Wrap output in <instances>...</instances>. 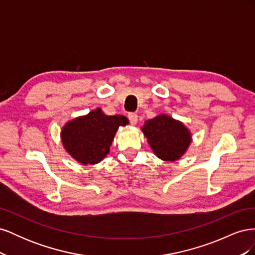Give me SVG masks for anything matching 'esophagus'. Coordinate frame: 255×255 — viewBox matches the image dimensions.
<instances>
[{
	"label": "esophagus",
	"instance_id": "esophagus-1",
	"mask_svg": "<svg viewBox=\"0 0 255 255\" xmlns=\"http://www.w3.org/2000/svg\"><path fill=\"white\" fill-rule=\"evenodd\" d=\"M128 120H129L130 125H132V126H136V125H137V122H138V116H137L136 114L129 113V114L128 115Z\"/></svg>",
	"mask_w": 255,
	"mask_h": 255
}]
</instances>
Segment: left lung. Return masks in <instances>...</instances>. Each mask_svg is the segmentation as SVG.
<instances>
[{"mask_svg": "<svg viewBox=\"0 0 255 255\" xmlns=\"http://www.w3.org/2000/svg\"><path fill=\"white\" fill-rule=\"evenodd\" d=\"M141 130L154 154L166 161L179 159L191 142L189 129L168 115L146 120Z\"/></svg>", "mask_w": 255, "mask_h": 255, "instance_id": "left-lung-1", "label": "left lung"}]
</instances>
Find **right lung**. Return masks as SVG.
<instances>
[{"label": "right lung", "mask_w": 255, "mask_h": 255, "mask_svg": "<svg viewBox=\"0 0 255 255\" xmlns=\"http://www.w3.org/2000/svg\"><path fill=\"white\" fill-rule=\"evenodd\" d=\"M128 125L125 116H107L101 109L67 122L61 129V141L70 155L83 165H95L110 153L119 127Z\"/></svg>", "instance_id": "right-lung-1"}]
</instances>
